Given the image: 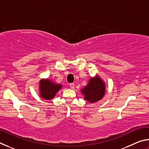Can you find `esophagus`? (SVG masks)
<instances>
[{"label": "esophagus", "instance_id": "1", "mask_svg": "<svg viewBox=\"0 0 149 149\" xmlns=\"http://www.w3.org/2000/svg\"><path fill=\"white\" fill-rule=\"evenodd\" d=\"M70 87L72 88V89H74V84H70Z\"/></svg>", "mask_w": 149, "mask_h": 149}]
</instances>
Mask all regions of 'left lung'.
I'll return each mask as SVG.
<instances>
[{"label": "left lung", "mask_w": 149, "mask_h": 149, "mask_svg": "<svg viewBox=\"0 0 149 149\" xmlns=\"http://www.w3.org/2000/svg\"><path fill=\"white\" fill-rule=\"evenodd\" d=\"M84 95V99L90 103L96 102L101 100L105 95L106 86L103 80L98 75L91 77L89 84L81 89Z\"/></svg>", "instance_id": "left-lung-1"}]
</instances>
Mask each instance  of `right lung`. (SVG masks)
Masks as SVG:
<instances>
[{
  "instance_id": "1",
  "label": "right lung",
  "mask_w": 149,
  "mask_h": 149,
  "mask_svg": "<svg viewBox=\"0 0 149 149\" xmlns=\"http://www.w3.org/2000/svg\"><path fill=\"white\" fill-rule=\"evenodd\" d=\"M62 88V85L56 84L49 79H42L39 82V95L45 100H51Z\"/></svg>"
}]
</instances>
